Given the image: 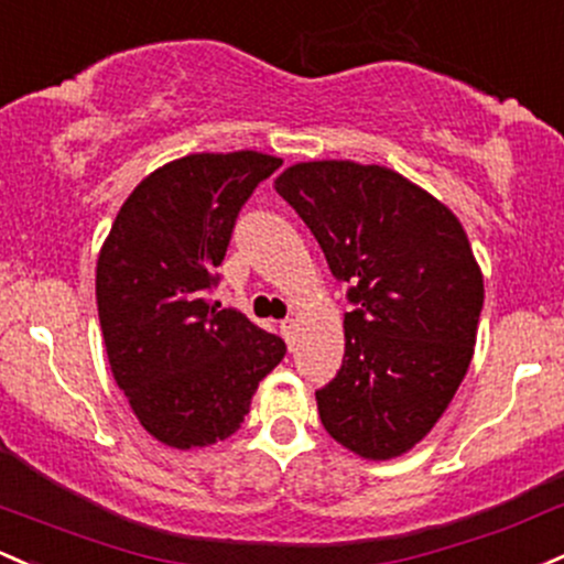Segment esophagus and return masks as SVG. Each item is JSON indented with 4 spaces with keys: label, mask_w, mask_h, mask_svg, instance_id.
Instances as JSON below:
<instances>
[{
    "label": "esophagus",
    "mask_w": 564,
    "mask_h": 564,
    "mask_svg": "<svg viewBox=\"0 0 564 564\" xmlns=\"http://www.w3.org/2000/svg\"><path fill=\"white\" fill-rule=\"evenodd\" d=\"M281 334H283V339L289 343V348H292L294 337H296V321L294 318H283L281 321Z\"/></svg>",
    "instance_id": "obj_1"
}]
</instances>
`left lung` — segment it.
<instances>
[{
	"instance_id": "8db88e82",
	"label": "left lung",
	"mask_w": 564,
	"mask_h": 564,
	"mask_svg": "<svg viewBox=\"0 0 564 564\" xmlns=\"http://www.w3.org/2000/svg\"><path fill=\"white\" fill-rule=\"evenodd\" d=\"M278 195L348 283L345 358L315 391L324 429L388 460L433 429L468 372L485 283L460 221L401 173L350 160L300 163Z\"/></svg>"
}]
</instances>
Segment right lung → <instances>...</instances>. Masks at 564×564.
I'll list each match as a JSON object with an SVG mask.
<instances>
[{"mask_svg": "<svg viewBox=\"0 0 564 564\" xmlns=\"http://www.w3.org/2000/svg\"><path fill=\"white\" fill-rule=\"evenodd\" d=\"M281 169L259 152L189 154L131 192L98 257L96 300L120 391L158 442L206 447L235 433L286 343L212 292L235 221Z\"/></svg>", "mask_w": 564, "mask_h": 564, "instance_id": "add662e5", "label": "right lung"}]
</instances>
